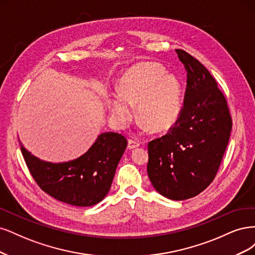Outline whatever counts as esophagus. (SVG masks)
<instances>
[{"mask_svg": "<svg viewBox=\"0 0 255 255\" xmlns=\"http://www.w3.org/2000/svg\"><path fill=\"white\" fill-rule=\"evenodd\" d=\"M139 146V143L137 141H135V139H132L130 138L128 141V148L129 149H134V148H137V147Z\"/></svg>", "mask_w": 255, "mask_h": 255, "instance_id": "obj_1", "label": "esophagus"}]
</instances>
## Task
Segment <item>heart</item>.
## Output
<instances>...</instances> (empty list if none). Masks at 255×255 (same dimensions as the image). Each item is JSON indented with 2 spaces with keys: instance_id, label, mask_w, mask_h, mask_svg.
I'll use <instances>...</instances> for the list:
<instances>
[{
  "instance_id": "1",
  "label": "heart",
  "mask_w": 255,
  "mask_h": 255,
  "mask_svg": "<svg viewBox=\"0 0 255 255\" xmlns=\"http://www.w3.org/2000/svg\"><path fill=\"white\" fill-rule=\"evenodd\" d=\"M119 97L108 106L121 123L132 118L130 106H136L137 120L152 133L165 132L175 125L181 108V86L155 62H139L123 73L118 83Z\"/></svg>"
}]
</instances>
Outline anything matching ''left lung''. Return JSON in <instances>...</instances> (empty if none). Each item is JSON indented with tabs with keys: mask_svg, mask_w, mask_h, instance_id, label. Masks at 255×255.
Here are the masks:
<instances>
[{
	"mask_svg": "<svg viewBox=\"0 0 255 255\" xmlns=\"http://www.w3.org/2000/svg\"><path fill=\"white\" fill-rule=\"evenodd\" d=\"M186 71L183 105L168 132L148 143L147 174L171 200H185L214 180L232 130V118L215 78L195 57L176 50Z\"/></svg>",
	"mask_w": 255,
	"mask_h": 255,
	"instance_id": "left-lung-1",
	"label": "left lung"
}]
</instances>
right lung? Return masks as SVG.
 Listing matches in <instances>:
<instances>
[{
  "label": "right lung",
  "instance_id": "add662e5",
  "mask_svg": "<svg viewBox=\"0 0 255 255\" xmlns=\"http://www.w3.org/2000/svg\"><path fill=\"white\" fill-rule=\"evenodd\" d=\"M127 138L117 132L102 133L85 154L64 163L41 161L20 143L30 175L53 198L76 207H91L108 194Z\"/></svg>",
  "mask_w": 255,
  "mask_h": 255
}]
</instances>
